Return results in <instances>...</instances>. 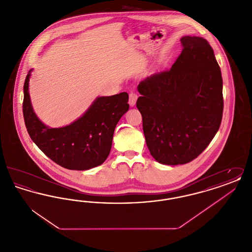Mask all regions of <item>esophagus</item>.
Masks as SVG:
<instances>
[{
	"label": "esophagus",
	"instance_id": "obj_1",
	"mask_svg": "<svg viewBox=\"0 0 252 252\" xmlns=\"http://www.w3.org/2000/svg\"><path fill=\"white\" fill-rule=\"evenodd\" d=\"M137 99H138V95H137L134 92H131V93L129 94V101H128L130 107H134V106L136 105Z\"/></svg>",
	"mask_w": 252,
	"mask_h": 252
}]
</instances>
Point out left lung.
I'll list each match as a JSON object with an SVG mask.
<instances>
[{"mask_svg": "<svg viewBox=\"0 0 252 252\" xmlns=\"http://www.w3.org/2000/svg\"><path fill=\"white\" fill-rule=\"evenodd\" d=\"M180 41L183 49L172 68L137 88L146 145L165 165L185 164L199 156L223 115V80L214 50L201 36H184Z\"/></svg>", "mask_w": 252, "mask_h": 252, "instance_id": "obj_1", "label": "left lung"}]
</instances>
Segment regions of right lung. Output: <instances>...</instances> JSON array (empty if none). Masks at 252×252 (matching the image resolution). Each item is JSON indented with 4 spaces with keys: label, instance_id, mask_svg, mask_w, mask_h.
I'll return each mask as SVG.
<instances>
[{
    "label": "right lung",
    "instance_id": "1",
    "mask_svg": "<svg viewBox=\"0 0 252 252\" xmlns=\"http://www.w3.org/2000/svg\"><path fill=\"white\" fill-rule=\"evenodd\" d=\"M31 69L24 85V118L37 147L62 167L89 170L101 165L111 149L116 125L128 110L127 93L98 96L84 113L70 125L50 127L36 116L29 94Z\"/></svg>",
    "mask_w": 252,
    "mask_h": 252
}]
</instances>
